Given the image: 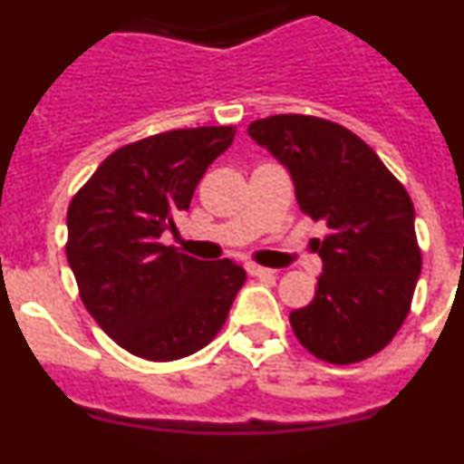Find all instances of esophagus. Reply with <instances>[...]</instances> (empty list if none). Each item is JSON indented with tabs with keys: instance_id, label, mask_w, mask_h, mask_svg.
I'll list each match as a JSON object with an SVG mask.
<instances>
[{
	"instance_id": "1",
	"label": "esophagus",
	"mask_w": 464,
	"mask_h": 464,
	"mask_svg": "<svg viewBox=\"0 0 464 464\" xmlns=\"http://www.w3.org/2000/svg\"><path fill=\"white\" fill-rule=\"evenodd\" d=\"M246 272L251 274V276H256V278H269V276H274V269L260 267V265H253V262H248V265H246Z\"/></svg>"
}]
</instances>
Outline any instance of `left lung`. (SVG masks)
I'll use <instances>...</instances> for the list:
<instances>
[{
    "mask_svg": "<svg viewBox=\"0 0 464 464\" xmlns=\"http://www.w3.org/2000/svg\"><path fill=\"white\" fill-rule=\"evenodd\" d=\"M248 137L288 169L299 208L323 220L315 297L290 314L315 358L353 364L379 353L401 327L420 276L416 211L379 155L351 130L314 116H272Z\"/></svg>",
    "mask_w": 464,
    "mask_h": 464,
    "instance_id": "1",
    "label": "left lung"
}]
</instances>
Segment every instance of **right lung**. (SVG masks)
I'll list each match as a JSON object with an SVG mask.
<instances>
[{"instance_id": "right-lung-1", "label": "right lung", "mask_w": 464, "mask_h": 464, "mask_svg": "<svg viewBox=\"0 0 464 464\" xmlns=\"http://www.w3.org/2000/svg\"><path fill=\"white\" fill-rule=\"evenodd\" d=\"M235 134L232 125L195 127L122 146L69 204L67 260L81 299L132 355L169 362L197 353L244 285L232 260H197L160 244Z\"/></svg>"}]
</instances>
